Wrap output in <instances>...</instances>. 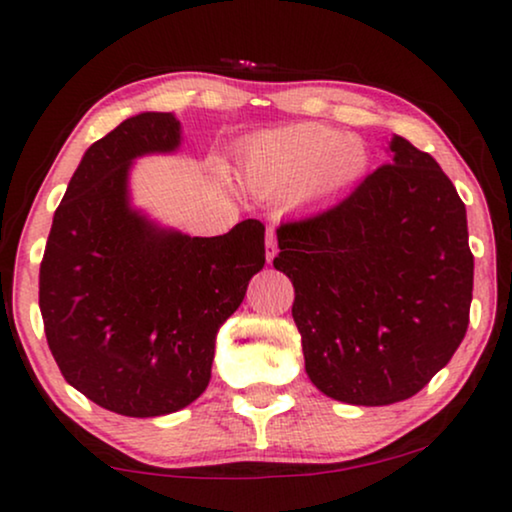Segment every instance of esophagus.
Here are the masks:
<instances>
[{
    "label": "esophagus",
    "instance_id": "esophagus-1",
    "mask_svg": "<svg viewBox=\"0 0 512 512\" xmlns=\"http://www.w3.org/2000/svg\"><path fill=\"white\" fill-rule=\"evenodd\" d=\"M275 256H277L275 230H268V233H265V258H268V263H272V258Z\"/></svg>",
    "mask_w": 512,
    "mask_h": 512
}]
</instances>
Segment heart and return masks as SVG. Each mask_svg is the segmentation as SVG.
<instances>
[{
	"label": "heart",
	"mask_w": 512,
	"mask_h": 512,
	"mask_svg": "<svg viewBox=\"0 0 512 512\" xmlns=\"http://www.w3.org/2000/svg\"><path fill=\"white\" fill-rule=\"evenodd\" d=\"M237 167L249 191H289L293 205H310L354 191L368 177L370 151L363 139L331 125L296 123L249 137Z\"/></svg>",
	"instance_id": "obj_1"
}]
</instances>
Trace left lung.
<instances>
[{
    "label": "left lung",
    "mask_w": 512,
    "mask_h": 512,
    "mask_svg": "<svg viewBox=\"0 0 512 512\" xmlns=\"http://www.w3.org/2000/svg\"><path fill=\"white\" fill-rule=\"evenodd\" d=\"M389 165L305 221L277 228L305 373L349 405H391L464 340L473 300L466 207L429 153L394 135Z\"/></svg>",
    "instance_id": "1"
}]
</instances>
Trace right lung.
I'll list each match as a JSON object with an SVG mask.
<instances>
[{
    "label": "right lung",
    "instance_id": "1",
    "mask_svg": "<svg viewBox=\"0 0 512 512\" xmlns=\"http://www.w3.org/2000/svg\"><path fill=\"white\" fill-rule=\"evenodd\" d=\"M179 146L181 123L163 111L125 118L97 139L55 209L39 270L60 373L125 417L170 415L207 389L216 333L265 265L261 221L191 237L132 207L135 160Z\"/></svg>",
    "mask_w": 512,
    "mask_h": 512
}]
</instances>
